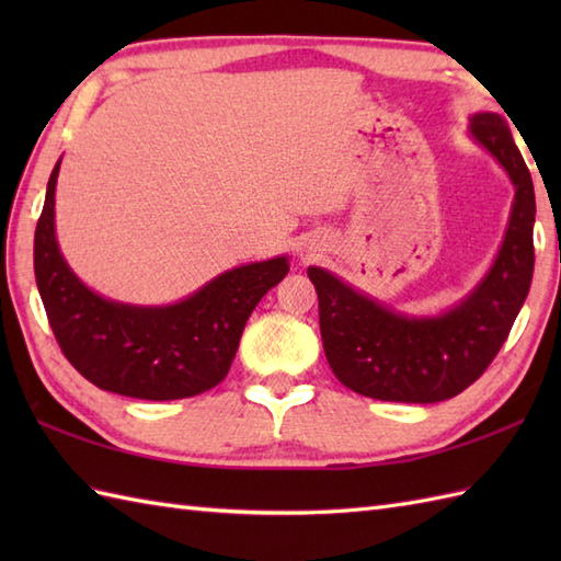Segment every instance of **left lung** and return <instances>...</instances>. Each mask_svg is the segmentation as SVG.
I'll return each mask as SVG.
<instances>
[{"label": "left lung", "instance_id": "obj_1", "mask_svg": "<svg viewBox=\"0 0 561 561\" xmlns=\"http://www.w3.org/2000/svg\"><path fill=\"white\" fill-rule=\"evenodd\" d=\"M468 135L506 171L514 202L496 257L460 301L434 316L404 313L335 272L308 267L328 364L359 396L420 404L456 398L492 364L526 304L535 267L530 171L504 115L474 113Z\"/></svg>", "mask_w": 561, "mask_h": 561}]
</instances>
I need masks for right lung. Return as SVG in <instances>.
Returning a JSON list of instances; mask_svg holds the SVG:
<instances>
[{"label":"right lung","instance_id":"right-lung-1","mask_svg":"<svg viewBox=\"0 0 561 561\" xmlns=\"http://www.w3.org/2000/svg\"><path fill=\"white\" fill-rule=\"evenodd\" d=\"M59 159L35 226V284L69 364L101 390L139 400L193 398L221 383L257 301L287 277L289 255L221 272L163 306L115 301L69 267L55 231Z\"/></svg>","mask_w":561,"mask_h":561}]
</instances>
